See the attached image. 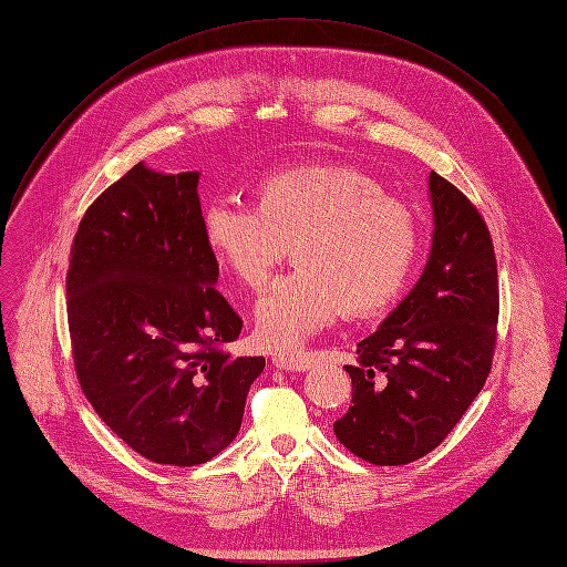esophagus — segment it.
I'll return each instance as SVG.
<instances>
[{
	"label": "esophagus",
	"mask_w": 567,
	"mask_h": 567,
	"mask_svg": "<svg viewBox=\"0 0 567 567\" xmlns=\"http://www.w3.org/2000/svg\"><path fill=\"white\" fill-rule=\"evenodd\" d=\"M274 365L285 372H306V370H310L312 359L310 355H296V359L293 355H276Z\"/></svg>",
	"instance_id": "obj_1"
}]
</instances>
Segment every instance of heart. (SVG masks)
Segmentation results:
<instances>
[{
  "instance_id": "obj_1",
  "label": "heart",
  "mask_w": 567,
  "mask_h": 567,
  "mask_svg": "<svg viewBox=\"0 0 567 567\" xmlns=\"http://www.w3.org/2000/svg\"><path fill=\"white\" fill-rule=\"evenodd\" d=\"M252 206L208 202L202 238L238 285L259 289L291 250L296 268L255 306L257 340L293 351L347 310L389 308L411 274L419 231L409 208L359 167L301 163L261 174Z\"/></svg>"
}]
</instances>
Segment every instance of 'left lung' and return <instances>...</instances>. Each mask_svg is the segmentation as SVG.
<instances>
[{"mask_svg":"<svg viewBox=\"0 0 567 567\" xmlns=\"http://www.w3.org/2000/svg\"><path fill=\"white\" fill-rule=\"evenodd\" d=\"M432 250L404 301L359 342L338 441L377 466L421 460L451 434L492 370L498 276L489 229L468 197L430 174Z\"/></svg>","mask_w":567,"mask_h":567,"instance_id":"left-lung-1","label":"left lung"}]
</instances>
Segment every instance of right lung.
<instances>
[{"label":"right lung","instance_id":"1","mask_svg":"<svg viewBox=\"0 0 567 567\" xmlns=\"http://www.w3.org/2000/svg\"><path fill=\"white\" fill-rule=\"evenodd\" d=\"M197 182L137 163L86 208L66 274L82 393L135 453L172 466L227 449L264 370L223 349L244 321L214 287Z\"/></svg>","mask_w":567,"mask_h":567}]
</instances>
